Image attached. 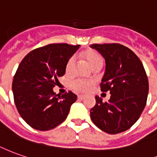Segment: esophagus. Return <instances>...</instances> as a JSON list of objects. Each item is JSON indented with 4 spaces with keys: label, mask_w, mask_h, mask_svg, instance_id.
I'll return each mask as SVG.
<instances>
[{
    "label": "esophagus",
    "mask_w": 157,
    "mask_h": 157,
    "mask_svg": "<svg viewBox=\"0 0 157 157\" xmlns=\"http://www.w3.org/2000/svg\"><path fill=\"white\" fill-rule=\"evenodd\" d=\"M84 98H85V97L83 96V95H78V99H79V100H83Z\"/></svg>",
    "instance_id": "obj_1"
}]
</instances>
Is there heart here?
I'll list each match as a JSON object with an SVG mask.
<instances>
[{
	"label": "heart",
	"mask_w": 157,
	"mask_h": 157,
	"mask_svg": "<svg viewBox=\"0 0 157 157\" xmlns=\"http://www.w3.org/2000/svg\"><path fill=\"white\" fill-rule=\"evenodd\" d=\"M84 57L92 69L96 68V67H102V65H103V58L96 52L88 51V52H85ZM75 66V57L72 56L68 60L67 63H66V72L68 74H71L74 71ZM91 86H92L91 82H87V81H83V80H76L71 83V88L76 93L87 92V90L91 87Z\"/></svg>",
	"instance_id": "b5f03b06"
}]
</instances>
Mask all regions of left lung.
<instances>
[{
  "label": "left lung",
  "instance_id": "left-lung-1",
  "mask_svg": "<svg viewBox=\"0 0 157 157\" xmlns=\"http://www.w3.org/2000/svg\"><path fill=\"white\" fill-rule=\"evenodd\" d=\"M90 47L105 59L101 91L111 94L107 102L95 96L91 119L108 134L123 132L137 122L145 107L149 82L144 65L134 52L122 44H95Z\"/></svg>",
  "mask_w": 157,
  "mask_h": 157
}]
</instances>
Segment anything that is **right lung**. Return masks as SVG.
Instances as JSON below:
<instances>
[{"label":"right lung","mask_w":157,"mask_h":157,"mask_svg":"<svg viewBox=\"0 0 157 157\" xmlns=\"http://www.w3.org/2000/svg\"><path fill=\"white\" fill-rule=\"evenodd\" d=\"M79 47L52 44L32 51L21 61L12 88L17 110L31 127L48 131L66 119L77 96L70 91L60 96L53 87L57 78L64 75L67 62Z\"/></svg>","instance_id":"right-lung-1"}]
</instances>
